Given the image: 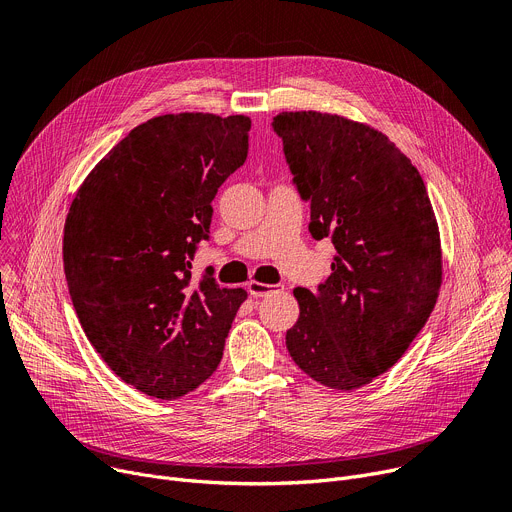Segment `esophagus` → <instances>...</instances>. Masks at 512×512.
<instances>
[{"instance_id":"34e87169","label":"esophagus","mask_w":512,"mask_h":512,"mask_svg":"<svg viewBox=\"0 0 512 512\" xmlns=\"http://www.w3.org/2000/svg\"><path fill=\"white\" fill-rule=\"evenodd\" d=\"M247 288H249V292H251L255 298H259V296H267V294H271V292H278V290H284L282 286H276V284H263V282H255V280H251V282L247 284Z\"/></svg>"}]
</instances>
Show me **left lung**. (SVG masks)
Returning <instances> with one entry per match:
<instances>
[{"mask_svg": "<svg viewBox=\"0 0 512 512\" xmlns=\"http://www.w3.org/2000/svg\"><path fill=\"white\" fill-rule=\"evenodd\" d=\"M294 183L311 199V234L331 236V276L296 288L286 348L317 383L352 391L387 372L426 325L442 249L426 185L385 133L319 111L274 117Z\"/></svg>", "mask_w": 512, "mask_h": 512, "instance_id": "1", "label": "left lung"}]
</instances>
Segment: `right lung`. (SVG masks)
Masks as SVG:
<instances>
[{"label":"right lung","mask_w":512,"mask_h":512,"mask_svg":"<svg viewBox=\"0 0 512 512\" xmlns=\"http://www.w3.org/2000/svg\"><path fill=\"white\" fill-rule=\"evenodd\" d=\"M251 119L168 113L133 127L76 191L63 269L82 329L121 381L177 399L218 368L243 288L191 282L212 201L243 166Z\"/></svg>","instance_id":"add662e5"}]
</instances>
